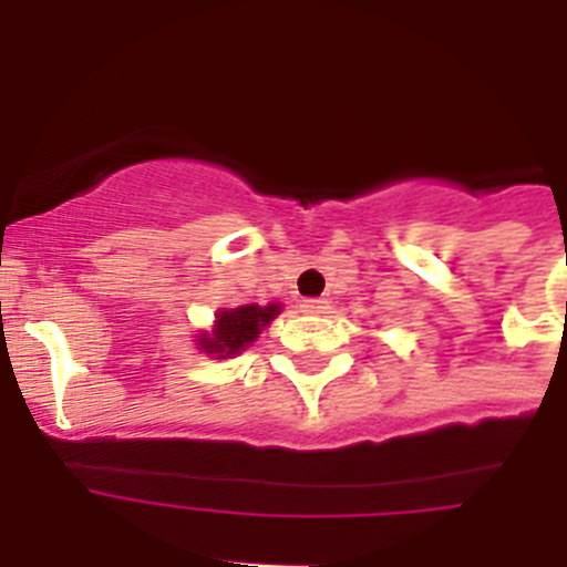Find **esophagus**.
<instances>
[{"label": "esophagus", "instance_id": "1", "mask_svg": "<svg viewBox=\"0 0 567 567\" xmlns=\"http://www.w3.org/2000/svg\"><path fill=\"white\" fill-rule=\"evenodd\" d=\"M329 309V300L323 298H309V300H300V312L307 315H323Z\"/></svg>", "mask_w": 567, "mask_h": 567}]
</instances>
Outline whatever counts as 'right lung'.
I'll return each instance as SVG.
<instances>
[{"instance_id":"obj_1","label":"right lung","mask_w":567,"mask_h":567,"mask_svg":"<svg viewBox=\"0 0 567 567\" xmlns=\"http://www.w3.org/2000/svg\"><path fill=\"white\" fill-rule=\"evenodd\" d=\"M278 312V303L227 309V312L218 315V323H215L213 334H204L202 338V349L207 354H215V358H233L244 346L252 343L260 334V329L267 327Z\"/></svg>"}]
</instances>
